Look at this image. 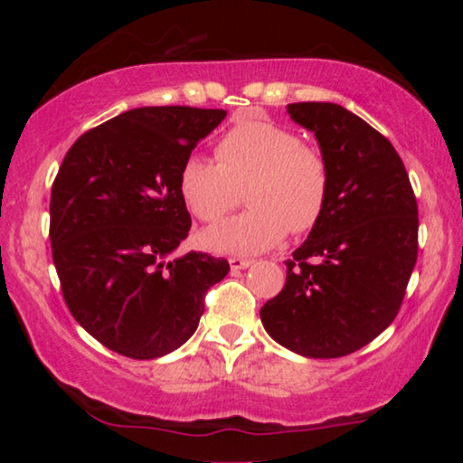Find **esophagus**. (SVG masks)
Instances as JSON below:
<instances>
[{"label": "esophagus", "instance_id": "esophagus-1", "mask_svg": "<svg viewBox=\"0 0 463 463\" xmlns=\"http://www.w3.org/2000/svg\"><path fill=\"white\" fill-rule=\"evenodd\" d=\"M250 265H252L250 259H240V257H232V259H230V268H232V271L246 269V268H250Z\"/></svg>", "mask_w": 463, "mask_h": 463}]
</instances>
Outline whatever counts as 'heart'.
<instances>
[{"instance_id":"b5f03b06","label":"heart","mask_w":463,"mask_h":463,"mask_svg":"<svg viewBox=\"0 0 463 463\" xmlns=\"http://www.w3.org/2000/svg\"><path fill=\"white\" fill-rule=\"evenodd\" d=\"M217 159L189 156L183 162V202L200 221L217 223L236 206L240 189L249 187L250 208L202 233L208 250L255 255L280 242L288 230L309 232L325 213L328 164L287 126L265 119L240 122L221 137Z\"/></svg>"}]
</instances>
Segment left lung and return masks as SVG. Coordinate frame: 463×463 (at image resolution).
Masks as SVG:
<instances>
[{
  "mask_svg": "<svg viewBox=\"0 0 463 463\" xmlns=\"http://www.w3.org/2000/svg\"><path fill=\"white\" fill-rule=\"evenodd\" d=\"M287 111L314 132L331 187L261 322L301 356H347L383 333L402 306L417 261L415 194L401 156L363 118L335 103H290Z\"/></svg>",
  "mask_w": 463,
  "mask_h": 463,
  "instance_id": "left-lung-1",
  "label": "left lung"
}]
</instances>
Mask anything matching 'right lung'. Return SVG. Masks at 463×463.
Returning a JSON list of instances; mask_svg holds the SVG:
<instances>
[{
	"instance_id": "1",
	"label": "right lung",
	"mask_w": 463,
	"mask_h": 463,
	"mask_svg": "<svg viewBox=\"0 0 463 463\" xmlns=\"http://www.w3.org/2000/svg\"><path fill=\"white\" fill-rule=\"evenodd\" d=\"M223 109L141 107L88 130L67 151L50 198V244L80 326L135 360L166 356L198 328L206 290L230 271L206 252L170 255L192 217L183 162Z\"/></svg>"
}]
</instances>
